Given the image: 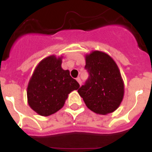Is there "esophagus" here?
I'll use <instances>...</instances> for the list:
<instances>
[{
  "label": "esophagus",
  "instance_id": "1",
  "mask_svg": "<svg viewBox=\"0 0 152 152\" xmlns=\"http://www.w3.org/2000/svg\"><path fill=\"white\" fill-rule=\"evenodd\" d=\"M76 80H77V82H78V84H80V85H81V84H82V81H81V80H80V77H77V78L76 79Z\"/></svg>",
  "mask_w": 152,
  "mask_h": 152
}]
</instances>
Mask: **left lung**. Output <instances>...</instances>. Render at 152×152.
I'll list each match as a JSON object with an SVG mask.
<instances>
[{"mask_svg":"<svg viewBox=\"0 0 152 152\" xmlns=\"http://www.w3.org/2000/svg\"><path fill=\"white\" fill-rule=\"evenodd\" d=\"M85 69L89 77L77 92L86 106L101 115L116 110L124 95V83L116 62L105 52L94 51L86 56Z\"/></svg>","mask_w":152,"mask_h":152,"instance_id":"obj_1","label":"left lung"}]
</instances>
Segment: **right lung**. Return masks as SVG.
Here are the masks:
<instances>
[{
	"label": "right lung",
	"instance_id": "add662e5",
	"mask_svg": "<svg viewBox=\"0 0 152 152\" xmlns=\"http://www.w3.org/2000/svg\"><path fill=\"white\" fill-rule=\"evenodd\" d=\"M61 62V57L45 58L36 66L29 81L28 103L41 116H50L59 110L68 95L80 87L69 71L62 69Z\"/></svg>",
	"mask_w": 152,
	"mask_h": 152
}]
</instances>
